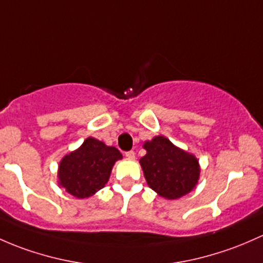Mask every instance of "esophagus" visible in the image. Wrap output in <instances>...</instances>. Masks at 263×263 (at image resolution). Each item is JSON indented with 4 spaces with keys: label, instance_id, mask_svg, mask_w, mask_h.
I'll return each mask as SVG.
<instances>
[{
    "label": "esophagus",
    "instance_id": "esophagus-1",
    "mask_svg": "<svg viewBox=\"0 0 263 263\" xmlns=\"http://www.w3.org/2000/svg\"><path fill=\"white\" fill-rule=\"evenodd\" d=\"M124 156H126L128 160H134L135 159V153H134V151H127V153L124 154Z\"/></svg>",
    "mask_w": 263,
    "mask_h": 263
}]
</instances>
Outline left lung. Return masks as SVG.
Masks as SVG:
<instances>
[{
  "mask_svg": "<svg viewBox=\"0 0 263 263\" xmlns=\"http://www.w3.org/2000/svg\"><path fill=\"white\" fill-rule=\"evenodd\" d=\"M146 155L140 159L147 185L160 197L173 200L189 194L200 178L195 155L174 145L162 135L145 141Z\"/></svg>",
  "mask_w": 263,
  "mask_h": 263,
  "instance_id": "8db88e82",
  "label": "left lung"
}]
</instances>
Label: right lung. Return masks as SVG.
Segmentation results:
<instances>
[{"mask_svg": "<svg viewBox=\"0 0 263 263\" xmlns=\"http://www.w3.org/2000/svg\"><path fill=\"white\" fill-rule=\"evenodd\" d=\"M121 159L122 154L116 147L88 137L60 160L58 185L78 199L92 197L108 182L113 165Z\"/></svg>", "mask_w": 263, "mask_h": 263, "instance_id": "obj_1", "label": "right lung"}]
</instances>
